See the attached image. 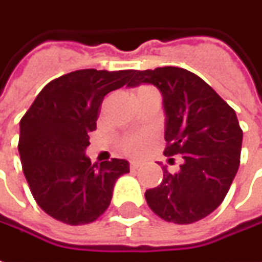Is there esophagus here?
Instances as JSON below:
<instances>
[{
  "mask_svg": "<svg viewBox=\"0 0 262 262\" xmlns=\"http://www.w3.org/2000/svg\"><path fill=\"white\" fill-rule=\"evenodd\" d=\"M139 167H140V163H137V162L130 163V170H137Z\"/></svg>",
  "mask_w": 262,
  "mask_h": 262,
  "instance_id": "34e87169",
  "label": "esophagus"
}]
</instances>
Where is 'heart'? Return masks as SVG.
I'll return each instance as SVG.
<instances>
[{
  "label": "heart",
  "mask_w": 262,
  "mask_h": 262,
  "mask_svg": "<svg viewBox=\"0 0 262 262\" xmlns=\"http://www.w3.org/2000/svg\"><path fill=\"white\" fill-rule=\"evenodd\" d=\"M150 133H139V135H132V136L125 137L120 142V149L122 151L132 157H139L146 153V150L149 147Z\"/></svg>",
  "instance_id": "obj_1"
}]
</instances>
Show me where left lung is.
Segmentation results:
<instances>
[{"instance_id": "8db88e82", "label": "left lung", "mask_w": 262, "mask_h": 262, "mask_svg": "<svg viewBox=\"0 0 262 262\" xmlns=\"http://www.w3.org/2000/svg\"><path fill=\"white\" fill-rule=\"evenodd\" d=\"M150 83L160 91L166 115L164 156L182 155L180 170L163 167L160 186L144 197L160 219L191 224L220 206L237 174L243 143L238 119L227 102L187 69L132 71L129 88Z\"/></svg>"}]
</instances>
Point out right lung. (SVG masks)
Segmentation results:
<instances>
[{
	"label": "right lung",
	"mask_w": 262,
	"mask_h": 262,
	"mask_svg": "<svg viewBox=\"0 0 262 262\" xmlns=\"http://www.w3.org/2000/svg\"><path fill=\"white\" fill-rule=\"evenodd\" d=\"M132 71L80 69L51 80L19 122L18 151L38 206L69 226L89 224L105 213L115 183L129 162L100 164L85 155L109 92L126 85Z\"/></svg>",
	"instance_id": "obj_1"
}]
</instances>
